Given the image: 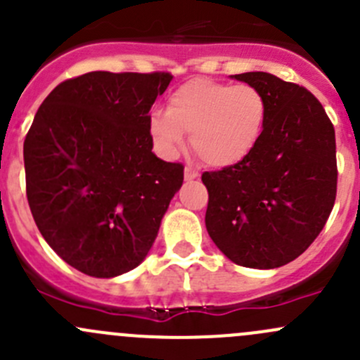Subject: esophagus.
<instances>
[{
	"instance_id": "1",
	"label": "esophagus",
	"mask_w": 360,
	"mask_h": 360,
	"mask_svg": "<svg viewBox=\"0 0 360 360\" xmlns=\"http://www.w3.org/2000/svg\"><path fill=\"white\" fill-rule=\"evenodd\" d=\"M198 176H200V174H198V170L191 169V167H186V169H184V179L186 181L198 179Z\"/></svg>"
}]
</instances>
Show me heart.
Segmentation results:
<instances>
[{
  "mask_svg": "<svg viewBox=\"0 0 360 360\" xmlns=\"http://www.w3.org/2000/svg\"><path fill=\"white\" fill-rule=\"evenodd\" d=\"M264 123L266 101L256 86L195 78L170 94L167 111L150 116V136L158 153L170 158L188 132L203 163L230 167L254 150Z\"/></svg>",
  "mask_w": 360,
  "mask_h": 360,
  "instance_id": "obj_1",
  "label": "heart"
}]
</instances>
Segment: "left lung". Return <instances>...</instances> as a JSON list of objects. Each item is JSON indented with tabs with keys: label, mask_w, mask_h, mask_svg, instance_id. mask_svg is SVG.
Returning <instances> with one entry per match:
<instances>
[{
	"label": "left lung",
	"mask_w": 360,
	"mask_h": 360,
	"mask_svg": "<svg viewBox=\"0 0 360 360\" xmlns=\"http://www.w3.org/2000/svg\"><path fill=\"white\" fill-rule=\"evenodd\" d=\"M266 101V123L242 162L203 172L205 226L233 263L277 268L310 248L336 200L335 127L317 97L270 72H242Z\"/></svg>",
	"instance_id": "8db88e82"
}]
</instances>
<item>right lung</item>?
Segmentation results:
<instances>
[{
	"instance_id": "obj_1",
	"label": "right lung",
	"mask_w": 360,
	"mask_h": 360,
	"mask_svg": "<svg viewBox=\"0 0 360 360\" xmlns=\"http://www.w3.org/2000/svg\"><path fill=\"white\" fill-rule=\"evenodd\" d=\"M170 72L92 71L46 96L24 141L25 195L68 264L110 278L136 268L184 179L151 151L150 110Z\"/></svg>"
}]
</instances>
